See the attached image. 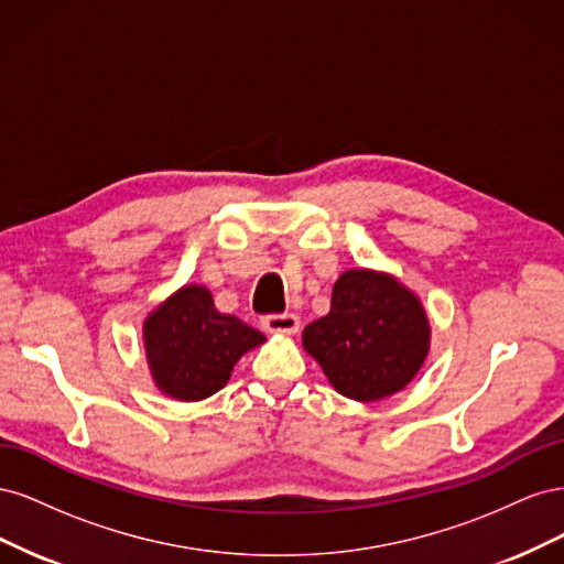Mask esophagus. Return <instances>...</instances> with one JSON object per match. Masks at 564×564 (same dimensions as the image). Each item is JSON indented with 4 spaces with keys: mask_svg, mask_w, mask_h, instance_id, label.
<instances>
[{
    "mask_svg": "<svg viewBox=\"0 0 564 564\" xmlns=\"http://www.w3.org/2000/svg\"><path fill=\"white\" fill-rule=\"evenodd\" d=\"M301 319L292 313H270L261 317V327L268 334H296Z\"/></svg>",
    "mask_w": 564,
    "mask_h": 564,
    "instance_id": "obj_1",
    "label": "esophagus"
}]
</instances>
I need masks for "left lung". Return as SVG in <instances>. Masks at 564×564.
I'll return each instance as SVG.
<instances>
[{
  "label": "left lung",
  "instance_id": "obj_1",
  "mask_svg": "<svg viewBox=\"0 0 564 564\" xmlns=\"http://www.w3.org/2000/svg\"><path fill=\"white\" fill-rule=\"evenodd\" d=\"M431 327L421 301L381 272L346 270L332 311L303 332V348L350 400L377 402L416 377Z\"/></svg>",
  "mask_w": 564,
  "mask_h": 564
}]
</instances>
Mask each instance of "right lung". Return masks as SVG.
<instances>
[{"label": "right lung", "instance_id": "add662e5", "mask_svg": "<svg viewBox=\"0 0 564 564\" xmlns=\"http://www.w3.org/2000/svg\"><path fill=\"white\" fill-rule=\"evenodd\" d=\"M145 352L162 392L183 402L214 395L240 357L265 336L235 315L216 311L204 286H183L145 319Z\"/></svg>", "mask_w": 564, "mask_h": 564}]
</instances>
